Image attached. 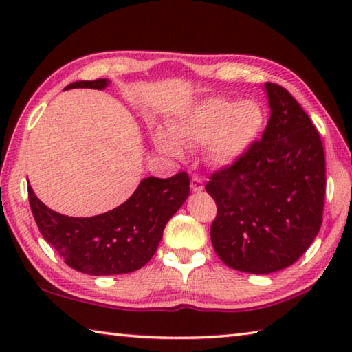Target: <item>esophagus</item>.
I'll return each mask as SVG.
<instances>
[{"mask_svg": "<svg viewBox=\"0 0 352 352\" xmlns=\"http://www.w3.org/2000/svg\"><path fill=\"white\" fill-rule=\"evenodd\" d=\"M204 182H201L199 177H192V180H190V189H192L194 192H200V190H204Z\"/></svg>", "mask_w": 352, "mask_h": 352, "instance_id": "1", "label": "esophagus"}]
</instances>
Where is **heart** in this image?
I'll return each mask as SVG.
<instances>
[{"label": "heart", "instance_id": "1", "mask_svg": "<svg viewBox=\"0 0 352 352\" xmlns=\"http://www.w3.org/2000/svg\"><path fill=\"white\" fill-rule=\"evenodd\" d=\"M265 110L256 100L210 98L184 110L169 124L172 140L158 135L157 144L170 155L182 147L205 144L208 162L219 168L233 166L245 155L265 126Z\"/></svg>", "mask_w": 352, "mask_h": 352}]
</instances>
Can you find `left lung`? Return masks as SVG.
<instances>
[{
	"instance_id": "1",
	"label": "left lung",
	"mask_w": 352,
	"mask_h": 352,
	"mask_svg": "<svg viewBox=\"0 0 352 352\" xmlns=\"http://www.w3.org/2000/svg\"><path fill=\"white\" fill-rule=\"evenodd\" d=\"M270 118L261 141L233 166L214 172L212 247L234 270L265 275L301 258L323 222L324 151L295 98L265 83Z\"/></svg>"
}]
</instances>
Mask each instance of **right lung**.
<instances>
[{"mask_svg": "<svg viewBox=\"0 0 352 352\" xmlns=\"http://www.w3.org/2000/svg\"><path fill=\"white\" fill-rule=\"evenodd\" d=\"M107 79L73 82L65 88L104 90ZM29 204L41 236L77 272L87 275H121L151 261L169 219L189 195V177L144 178L130 199L93 217H68L47 208L28 186Z\"/></svg>", "mask_w": 352, "mask_h": 352, "instance_id": "obj_1", "label": "right lung"}]
</instances>
